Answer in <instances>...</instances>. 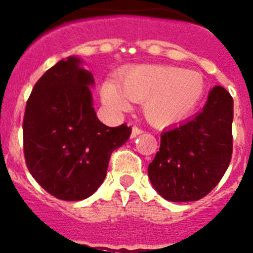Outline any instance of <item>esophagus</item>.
<instances>
[{
  "label": "esophagus",
  "instance_id": "obj_1",
  "mask_svg": "<svg viewBox=\"0 0 253 253\" xmlns=\"http://www.w3.org/2000/svg\"><path fill=\"white\" fill-rule=\"evenodd\" d=\"M144 131L141 128H139V127H133L132 128V135L131 137L132 138H135L137 137V135H139V134H141V133H143Z\"/></svg>",
  "mask_w": 253,
  "mask_h": 253
}]
</instances>
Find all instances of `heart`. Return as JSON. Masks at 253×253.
I'll use <instances>...</instances> for the list:
<instances>
[{"label": "heart", "mask_w": 253, "mask_h": 253, "mask_svg": "<svg viewBox=\"0 0 253 253\" xmlns=\"http://www.w3.org/2000/svg\"><path fill=\"white\" fill-rule=\"evenodd\" d=\"M205 92L203 77L174 66H138L107 82L102 96L105 104L126 110L129 101L143 104L151 124L169 126L184 121L201 103Z\"/></svg>", "instance_id": "1"}]
</instances>
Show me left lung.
<instances>
[{
	"instance_id": "obj_1",
	"label": "left lung",
	"mask_w": 253,
	"mask_h": 253,
	"mask_svg": "<svg viewBox=\"0 0 253 253\" xmlns=\"http://www.w3.org/2000/svg\"><path fill=\"white\" fill-rule=\"evenodd\" d=\"M233 98L215 86L203 110L161 134V146L148 173L155 190L169 202L207 196L228 168L233 150Z\"/></svg>"
}]
</instances>
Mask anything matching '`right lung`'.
Returning <instances> with one entry per match:
<instances>
[{
	"mask_svg": "<svg viewBox=\"0 0 253 253\" xmlns=\"http://www.w3.org/2000/svg\"><path fill=\"white\" fill-rule=\"evenodd\" d=\"M78 56L61 60L40 78L25 110L24 154L31 175L63 201L95 193L112 152L128 140L131 127H108L97 118L92 73Z\"/></svg>",
	"mask_w": 253,
	"mask_h": 253,
	"instance_id": "add662e5",
	"label": "right lung"
}]
</instances>
